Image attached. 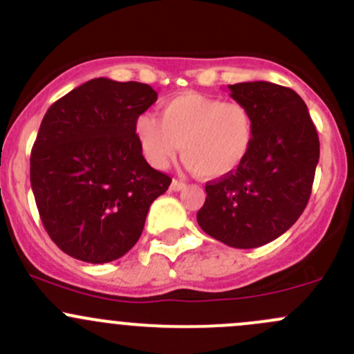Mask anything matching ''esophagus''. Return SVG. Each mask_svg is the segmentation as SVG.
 <instances>
[{
	"instance_id": "1",
	"label": "esophagus",
	"mask_w": 354,
	"mask_h": 354,
	"mask_svg": "<svg viewBox=\"0 0 354 354\" xmlns=\"http://www.w3.org/2000/svg\"><path fill=\"white\" fill-rule=\"evenodd\" d=\"M184 187H185V182L178 180V178H174L172 184H170V189H172V191H182Z\"/></svg>"
}]
</instances>
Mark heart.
<instances>
[{"instance_id":"b5f03b06","label":"heart","mask_w":354,"mask_h":354,"mask_svg":"<svg viewBox=\"0 0 354 354\" xmlns=\"http://www.w3.org/2000/svg\"><path fill=\"white\" fill-rule=\"evenodd\" d=\"M134 132L145 158L156 169L180 151L189 170L203 178H223L246 162L254 118L246 104L187 91L163 104L162 120L139 115Z\"/></svg>"}]
</instances>
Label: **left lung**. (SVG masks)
Segmentation results:
<instances>
[{
    "label": "left lung",
    "instance_id": "1",
    "mask_svg": "<svg viewBox=\"0 0 354 354\" xmlns=\"http://www.w3.org/2000/svg\"><path fill=\"white\" fill-rule=\"evenodd\" d=\"M254 118V142L234 174L205 185L198 223L239 250L263 246L291 229L306 208L320 158L308 108L292 89L257 80L229 86Z\"/></svg>",
    "mask_w": 354,
    "mask_h": 354
}]
</instances>
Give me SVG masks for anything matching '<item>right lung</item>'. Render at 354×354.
Here are the masks:
<instances>
[{"instance_id":"1","label":"right lung","mask_w":354,"mask_h":354,"mask_svg":"<svg viewBox=\"0 0 354 354\" xmlns=\"http://www.w3.org/2000/svg\"><path fill=\"white\" fill-rule=\"evenodd\" d=\"M148 84L93 79L55 101L30 153L43 225L63 253L87 263L124 257L151 203L169 189L136 139V118L156 101Z\"/></svg>"}]
</instances>
